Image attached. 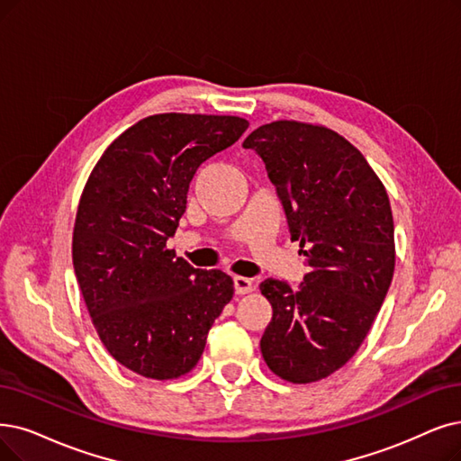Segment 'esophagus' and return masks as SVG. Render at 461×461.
Segmentation results:
<instances>
[{"mask_svg":"<svg viewBox=\"0 0 461 461\" xmlns=\"http://www.w3.org/2000/svg\"><path fill=\"white\" fill-rule=\"evenodd\" d=\"M232 284H234V291L236 294H246L253 289V284L249 278H244V276H234L232 278Z\"/></svg>","mask_w":461,"mask_h":461,"instance_id":"obj_1","label":"esophagus"}]
</instances>
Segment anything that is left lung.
Segmentation results:
<instances>
[{
  "mask_svg": "<svg viewBox=\"0 0 461 461\" xmlns=\"http://www.w3.org/2000/svg\"><path fill=\"white\" fill-rule=\"evenodd\" d=\"M242 147L265 162L308 267L297 289L272 278L261 284L272 304L261 354L280 378L316 382L357 352L388 294L395 268L390 198L365 157L329 128L276 121Z\"/></svg>",
  "mask_w": 461,
  "mask_h": 461,
  "instance_id": "8db88e82",
  "label": "left lung"
}]
</instances>
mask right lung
Segmentation results:
<instances>
[{"label": "right lung", "mask_w": 461, "mask_h": 461, "mask_svg": "<svg viewBox=\"0 0 461 461\" xmlns=\"http://www.w3.org/2000/svg\"><path fill=\"white\" fill-rule=\"evenodd\" d=\"M240 117L164 113L128 128L92 170L73 229V268L100 340L126 369L189 373L232 299L230 276L167 249L198 168L240 140Z\"/></svg>", "instance_id": "right-lung-1"}]
</instances>
